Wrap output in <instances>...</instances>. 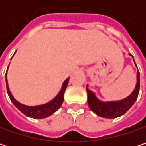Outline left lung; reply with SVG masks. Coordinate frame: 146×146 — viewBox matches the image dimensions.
Instances as JSON below:
<instances>
[{"mask_svg": "<svg viewBox=\"0 0 146 146\" xmlns=\"http://www.w3.org/2000/svg\"><path fill=\"white\" fill-rule=\"evenodd\" d=\"M132 56V54H130ZM134 60V58H133ZM137 85L135 90L131 93L130 96L120 101L115 102H102L96 96V94L92 90L88 89V104L90 110L96 115L106 118V119H115L123 115L128 110L130 109L137 101L140 90V72L137 71Z\"/></svg>", "mask_w": 146, "mask_h": 146, "instance_id": "1", "label": "left lung"}]
</instances>
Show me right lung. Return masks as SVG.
<instances>
[{
    "mask_svg": "<svg viewBox=\"0 0 146 146\" xmlns=\"http://www.w3.org/2000/svg\"><path fill=\"white\" fill-rule=\"evenodd\" d=\"M6 76H7V72L5 74V77H7ZM68 82H69V78L65 80L62 84V89L60 90L58 94L53 98L52 101H50L48 103L40 105V106H26V105L20 103L19 102H18L13 97V95L11 94L9 88L7 78H6V88H7V93H8L9 97L10 98L11 102L23 114H24L27 117L33 118V119H44V118H47L51 115H53V113H55L61 107L62 104L63 102V100H64V93L66 89V87H67Z\"/></svg>",
    "mask_w": 146,
    "mask_h": 146,
    "instance_id": "add662e5",
    "label": "right lung"
}]
</instances>
